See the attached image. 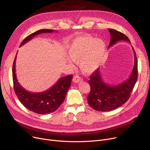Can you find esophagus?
Wrapping results in <instances>:
<instances>
[{"instance_id": "esophagus-1", "label": "esophagus", "mask_w": 150, "mask_h": 150, "mask_svg": "<svg viewBox=\"0 0 150 150\" xmlns=\"http://www.w3.org/2000/svg\"><path fill=\"white\" fill-rule=\"evenodd\" d=\"M82 80H83L80 78V76H78V75H75V76H74V78H73V81H74V83H79V82L81 81Z\"/></svg>"}]
</instances>
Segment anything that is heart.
<instances>
[{"mask_svg": "<svg viewBox=\"0 0 150 150\" xmlns=\"http://www.w3.org/2000/svg\"><path fill=\"white\" fill-rule=\"evenodd\" d=\"M106 44L101 39H96L89 35L75 38L67 47L69 57L78 61L81 70L91 74L98 69L105 52ZM70 64L72 61L67 59Z\"/></svg>", "mask_w": 150, "mask_h": 150, "instance_id": "1", "label": "heart"}]
</instances>
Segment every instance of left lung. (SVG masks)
<instances>
[{
  "instance_id": "1",
  "label": "left lung",
  "mask_w": 150,
  "mask_h": 150,
  "mask_svg": "<svg viewBox=\"0 0 150 150\" xmlns=\"http://www.w3.org/2000/svg\"><path fill=\"white\" fill-rule=\"evenodd\" d=\"M108 30L111 34V41L108 48L119 41H125L130 42L128 38L120 31L111 28H108ZM132 49L134 54V64L128 80L117 85H108L102 80L99 69L90 76L89 84L91 91L88 97V101L93 109L102 112L111 111L123 105L129 99L137 82L138 75L137 59L133 47Z\"/></svg>"
}]
</instances>
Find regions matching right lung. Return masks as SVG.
Here are the masks:
<instances>
[{
	"mask_svg": "<svg viewBox=\"0 0 150 150\" xmlns=\"http://www.w3.org/2000/svg\"><path fill=\"white\" fill-rule=\"evenodd\" d=\"M53 30L42 29L31 33L23 39L21 47L35 36L43 33H52ZM16 55L13 66V81L14 90L21 103L30 111L39 114H47L53 112L60 106L64 101L68 89L71 85L72 75H67L59 78L52 88L42 92L33 93L25 90L19 83L16 75Z\"/></svg>",
	"mask_w": 150,
	"mask_h": 150,
	"instance_id": "1",
	"label": "right lung"
}]
</instances>
